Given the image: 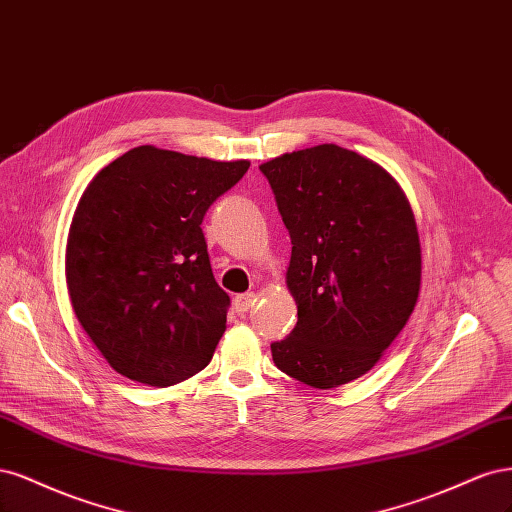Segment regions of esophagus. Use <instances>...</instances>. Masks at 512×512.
Here are the masks:
<instances>
[{"label":"esophagus","mask_w":512,"mask_h":512,"mask_svg":"<svg viewBox=\"0 0 512 512\" xmlns=\"http://www.w3.org/2000/svg\"><path fill=\"white\" fill-rule=\"evenodd\" d=\"M255 302H257V293H240V295H236V300H234V308H236V312H240V315H244V312H249L253 306H255Z\"/></svg>","instance_id":"obj_1"}]
</instances>
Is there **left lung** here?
<instances>
[{
  "mask_svg": "<svg viewBox=\"0 0 512 512\" xmlns=\"http://www.w3.org/2000/svg\"><path fill=\"white\" fill-rule=\"evenodd\" d=\"M291 236L293 332L272 359L295 381L334 389L370 372L421 291V242L402 187L376 161L319 144L261 163Z\"/></svg>",
  "mask_w": 512,
  "mask_h": 512,
  "instance_id": "1",
  "label": "left lung"
}]
</instances>
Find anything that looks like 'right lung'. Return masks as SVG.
<instances>
[{
	"instance_id": "right-lung-1",
	"label": "right lung",
	"mask_w": 512,
	"mask_h": 512,
	"mask_svg": "<svg viewBox=\"0 0 512 512\" xmlns=\"http://www.w3.org/2000/svg\"><path fill=\"white\" fill-rule=\"evenodd\" d=\"M249 166L144 144L82 191L65 283L78 323L112 370L172 387L210 364L229 295L212 276L200 225Z\"/></svg>"
}]
</instances>
